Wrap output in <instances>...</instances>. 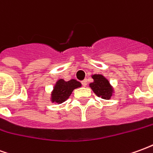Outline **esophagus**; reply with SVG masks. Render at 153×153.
Segmentation results:
<instances>
[{
	"instance_id": "1",
	"label": "esophagus",
	"mask_w": 153,
	"mask_h": 153,
	"mask_svg": "<svg viewBox=\"0 0 153 153\" xmlns=\"http://www.w3.org/2000/svg\"><path fill=\"white\" fill-rule=\"evenodd\" d=\"M82 84H83V86H87V80L86 79H84L82 81Z\"/></svg>"
}]
</instances>
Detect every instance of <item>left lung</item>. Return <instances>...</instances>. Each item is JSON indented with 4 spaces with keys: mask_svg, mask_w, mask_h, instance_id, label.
<instances>
[{
    "mask_svg": "<svg viewBox=\"0 0 153 153\" xmlns=\"http://www.w3.org/2000/svg\"><path fill=\"white\" fill-rule=\"evenodd\" d=\"M93 83H89V87L97 96L102 99L109 100L114 94V88L107 79L102 74H93Z\"/></svg>",
    "mask_w": 153,
    "mask_h": 153,
    "instance_id": "obj_1",
    "label": "left lung"
}]
</instances>
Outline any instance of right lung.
Listing matches in <instances>:
<instances>
[{"mask_svg":"<svg viewBox=\"0 0 153 153\" xmlns=\"http://www.w3.org/2000/svg\"><path fill=\"white\" fill-rule=\"evenodd\" d=\"M81 86V83L74 79L69 81H65L63 79L57 80L51 94V102L60 104L65 102L70 97L74 90Z\"/></svg>","mask_w":153,"mask_h":153,"instance_id":"add662e5","label":"right lung"}]
</instances>
